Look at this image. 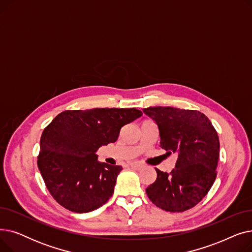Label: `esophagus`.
<instances>
[{
  "mask_svg": "<svg viewBox=\"0 0 252 252\" xmlns=\"http://www.w3.org/2000/svg\"><path fill=\"white\" fill-rule=\"evenodd\" d=\"M143 164L142 163H140V162H133L130 164V167L131 168H134V169H137V170H140V169H142L143 168Z\"/></svg>",
  "mask_w": 252,
  "mask_h": 252,
  "instance_id": "34e87169",
  "label": "esophagus"
}]
</instances>
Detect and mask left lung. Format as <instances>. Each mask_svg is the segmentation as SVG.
Instances as JSON below:
<instances>
[{"label": "left lung", "instance_id": "left-lung-1", "mask_svg": "<svg viewBox=\"0 0 252 252\" xmlns=\"http://www.w3.org/2000/svg\"><path fill=\"white\" fill-rule=\"evenodd\" d=\"M144 113L156 123L160 147L178 153L171 173L156 169V181L146 189L149 199L170 213H182L199 203L217 178L220 141L207 116L197 110L148 107Z\"/></svg>", "mask_w": 252, "mask_h": 252}]
</instances>
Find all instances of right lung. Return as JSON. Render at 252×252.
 <instances>
[{
	"mask_svg": "<svg viewBox=\"0 0 252 252\" xmlns=\"http://www.w3.org/2000/svg\"><path fill=\"white\" fill-rule=\"evenodd\" d=\"M142 114L136 108L66 110L46 126L37 167L60 205L83 214L108 201L123 167L99 162L96 151L114 143L121 128Z\"/></svg>",
	"mask_w": 252,
	"mask_h": 252,
	"instance_id": "obj_1",
	"label": "right lung"
}]
</instances>
